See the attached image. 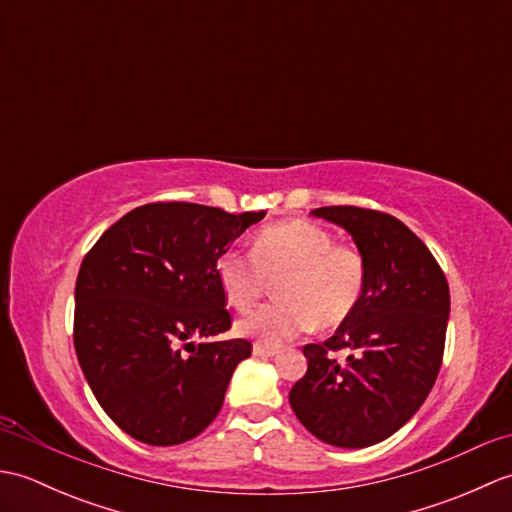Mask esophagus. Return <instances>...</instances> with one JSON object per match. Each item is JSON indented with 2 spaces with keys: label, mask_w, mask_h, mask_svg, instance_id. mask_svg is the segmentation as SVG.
Instances as JSON below:
<instances>
[{
  "label": "esophagus",
  "mask_w": 512,
  "mask_h": 512,
  "mask_svg": "<svg viewBox=\"0 0 512 512\" xmlns=\"http://www.w3.org/2000/svg\"><path fill=\"white\" fill-rule=\"evenodd\" d=\"M253 354L255 356H264V358L277 356V347H270V345H264V343H255L253 345Z\"/></svg>",
  "instance_id": "esophagus-1"
}]
</instances>
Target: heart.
<instances>
[{"mask_svg": "<svg viewBox=\"0 0 512 512\" xmlns=\"http://www.w3.org/2000/svg\"><path fill=\"white\" fill-rule=\"evenodd\" d=\"M215 275L226 301L246 310L277 279V299L246 312L237 332L257 343L281 345L317 328H336L358 308L367 286V262L356 246L334 244L325 228L292 220L264 226L253 253L226 248Z\"/></svg>", "mask_w": 512, "mask_h": 512, "instance_id": "b5f03b06", "label": "heart"}]
</instances>
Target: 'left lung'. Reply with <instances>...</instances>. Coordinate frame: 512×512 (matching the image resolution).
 <instances>
[{
	"label": "left lung",
	"mask_w": 512,
	"mask_h": 512,
	"mask_svg": "<svg viewBox=\"0 0 512 512\" xmlns=\"http://www.w3.org/2000/svg\"><path fill=\"white\" fill-rule=\"evenodd\" d=\"M312 215L352 235L365 255L367 286L334 336L303 347L308 372L292 385L290 407L332 447H372L394 436L436 383L449 284L431 250L394 215L361 206H321Z\"/></svg>",
	"instance_id": "obj_1"
}]
</instances>
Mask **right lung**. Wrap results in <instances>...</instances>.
<instances>
[{
	"label": "right lung",
	"mask_w": 512,
	"mask_h": 512,
	"mask_svg": "<svg viewBox=\"0 0 512 512\" xmlns=\"http://www.w3.org/2000/svg\"><path fill=\"white\" fill-rule=\"evenodd\" d=\"M264 215L145 204L83 257L74 288L76 358L103 411L132 438L182 444L220 413L235 367L253 345L209 341L231 328L215 264Z\"/></svg>",
	"instance_id": "1"
}]
</instances>
